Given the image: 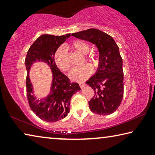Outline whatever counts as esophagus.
Here are the masks:
<instances>
[{"label":"esophagus","mask_w":155,"mask_h":155,"mask_svg":"<svg viewBox=\"0 0 155 155\" xmlns=\"http://www.w3.org/2000/svg\"><path fill=\"white\" fill-rule=\"evenodd\" d=\"M79 85H80V87L81 88H83L85 86V83H83V82H80L79 83Z\"/></svg>","instance_id":"1"}]
</instances>
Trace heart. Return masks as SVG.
<instances>
[{"label":"heart","mask_w":155,"mask_h":155,"mask_svg":"<svg viewBox=\"0 0 155 155\" xmlns=\"http://www.w3.org/2000/svg\"><path fill=\"white\" fill-rule=\"evenodd\" d=\"M70 47L74 51L82 54L83 59L82 63L84 61L90 63L91 65H95L97 61L96 54L93 52H89L90 46L85 41L81 40H73L70 44ZM54 60L56 65L62 71L68 72L71 68V64L69 61L68 52L65 50L59 47L54 53ZM92 73V68L88 64H84L81 66L74 68L70 73V78L72 81L77 82H81L90 77Z\"/></svg>","instance_id":"obj_1"}]
</instances>
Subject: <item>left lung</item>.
Returning <instances> with one entry per match:
<instances>
[{
	"mask_svg": "<svg viewBox=\"0 0 155 155\" xmlns=\"http://www.w3.org/2000/svg\"><path fill=\"white\" fill-rule=\"evenodd\" d=\"M72 35L95 44L99 51L98 69L86 81L94 91V97L88 103L90 109L101 115L113 114L120 105L124 96V72L118 46L111 36L96 28Z\"/></svg>",
	"mask_w": 155,
	"mask_h": 155,
	"instance_id": "obj_1",
	"label": "left lung"
}]
</instances>
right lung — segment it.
Here are the masks:
<instances>
[{"instance_id": "add662e5", "label": "right lung", "mask_w": 155, "mask_h": 155, "mask_svg": "<svg viewBox=\"0 0 155 155\" xmlns=\"http://www.w3.org/2000/svg\"><path fill=\"white\" fill-rule=\"evenodd\" d=\"M70 36V33L61 36L41 35L31 46L25 58L28 104L34 114L45 122H55L64 118L70 111V99L72 95L81 90L77 83L70 82L69 78L60 71L54 60L57 48ZM37 61H44L49 64L54 74L51 94L40 102L31 94L32 85L28 77L31 65Z\"/></svg>"}]
</instances>
